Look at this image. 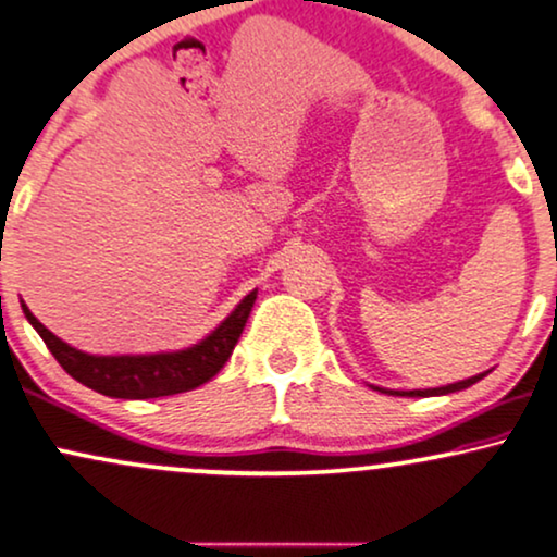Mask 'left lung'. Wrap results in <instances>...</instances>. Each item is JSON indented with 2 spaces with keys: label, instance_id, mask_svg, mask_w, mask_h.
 <instances>
[{
  "label": "left lung",
  "instance_id": "obj_1",
  "mask_svg": "<svg viewBox=\"0 0 557 557\" xmlns=\"http://www.w3.org/2000/svg\"><path fill=\"white\" fill-rule=\"evenodd\" d=\"M483 375L486 373H481V375H473V379H466V381H458V384H450V386H440V388H424V392H420V388H417V392H388V394H394V396H440V394H453V392H460V388H468V386H473L475 381H481ZM381 392V388H379Z\"/></svg>",
  "mask_w": 557,
  "mask_h": 557
}]
</instances>
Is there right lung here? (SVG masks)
Listing matches in <instances>:
<instances>
[{"instance_id": "1", "label": "right lung", "mask_w": 557, "mask_h": 557, "mask_svg": "<svg viewBox=\"0 0 557 557\" xmlns=\"http://www.w3.org/2000/svg\"><path fill=\"white\" fill-rule=\"evenodd\" d=\"M252 301H256V292L245 296L235 312L194 348L158 352V356H89L58 341L53 332L35 320L30 309L25 305L23 309L53 358L78 384L104 396H114V399H158V396L191 392L222 371L240 341Z\"/></svg>"}]
</instances>
